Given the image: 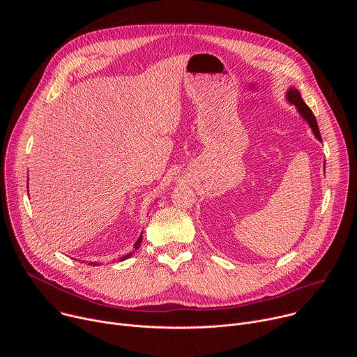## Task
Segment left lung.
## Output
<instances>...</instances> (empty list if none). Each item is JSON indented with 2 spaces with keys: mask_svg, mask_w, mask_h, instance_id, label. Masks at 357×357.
Returning a JSON list of instances; mask_svg holds the SVG:
<instances>
[{
  "mask_svg": "<svg viewBox=\"0 0 357 357\" xmlns=\"http://www.w3.org/2000/svg\"><path fill=\"white\" fill-rule=\"evenodd\" d=\"M287 98H288L289 103H292V105L298 109L299 114H301L305 120L308 121V124L311 126V128H312V131H314L315 137H317L319 141H322V137H321V132H319V128H318L317 119H315V116H314L312 110H311L307 105H305V101L302 100V97H301L299 91H298L296 89H289V90H288V93H287Z\"/></svg>",
  "mask_w": 357,
  "mask_h": 357,
  "instance_id": "left-lung-1",
  "label": "left lung"
}]
</instances>
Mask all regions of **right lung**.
<instances>
[{
  "label": "right lung",
  "mask_w": 357,
  "mask_h": 357,
  "mask_svg": "<svg viewBox=\"0 0 357 357\" xmlns=\"http://www.w3.org/2000/svg\"><path fill=\"white\" fill-rule=\"evenodd\" d=\"M141 241H142V236H141V237H139V238H138V240H137V243H135V244H134V248H135V250H137V248H138V247H139V244H141ZM127 257H130V254H128V256H126V257H123V259H121V260H126V259H127ZM90 264H91V266H97V263H90Z\"/></svg>",
  "instance_id": "1"
}]
</instances>
